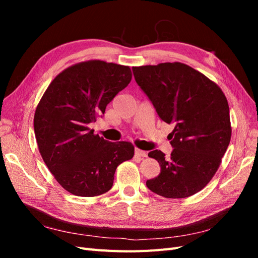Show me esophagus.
I'll return each mask as SVG.
<instances>
[{
    "label": "esophagus",
    "instance_id": "esophagus-1",
    "mask_svg": "<svg viewBox=\"0 0 258 258\" xmlns=\"http://www.w3.org/2000/svg\"><path fill=\"white\" fill-rule=\"evenodd\" d=\"M135 154H136V156H138V157H141V158H144V157H146V156H147L146 152L141 151V150H139V148H136Z\"/></svg>",
    "mask_w": 258,
    "mask_h": 258
}]
</instances>
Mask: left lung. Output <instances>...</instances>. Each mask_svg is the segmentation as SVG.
Instances as JSON below:
<instances>
[{
  "instance_id": "left-lung-1",
  "label": "left lung",
  "mask_w": 258,
  "mask_h": 258,
  "mask_svg": "<svg viewBox=\"0 0 258 258\" xmlns=\"http://www.w3.org/2000/svg\"><path fill=\"white\" fill-rule=\"evenodd\" d=\"M136 82L150 98L160 118L173 124L168 136L170 157L148 153L160 173L146 186L165 198H186L212 179L231 138L228 101L218 85L181 62L134 67Z\"/></svg>"
}]
</instances>
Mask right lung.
<instances>
[{
    "label": "right lung",
    "instance_id": "1",
    "mask_svg": "<svg viewBox=\"0 0 258 258\" xmlns=\"http://www.w3.org/2000/svg\"><path fill=\"white\" fill-rule=\"evenodd\" d=\"M131 79L128 66L79 62L54 77L36 106L38 151L56 181L75 196L108 191L116 168L134 157L132 143L108 142L89 128Z\"/></svg>",
    "mask_w": 258,
    "mask_h": 258
}]
</instances>
